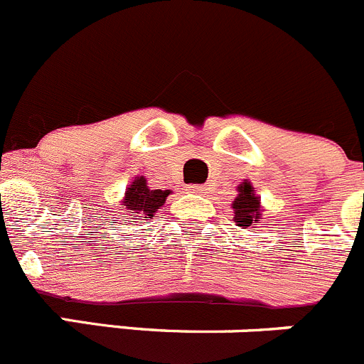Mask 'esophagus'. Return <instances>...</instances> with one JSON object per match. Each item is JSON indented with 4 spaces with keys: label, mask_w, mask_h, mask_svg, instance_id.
Here are the masks:
<instances>
[{
    "label": "esophagus",
    "mask_w": 364,
    "mask_h": 364,
    "mask_svg": "<svg viewBox=\"0 0 364 364\" xmlns=\"http://www.w3.org/2000/svg\"><path fill=\"white\" fill-rule=\"evenodd\" d=\"M186 190H188L190 193H205V186L203 185H188L186 186Z\"/></svg>",
    "instance_id": "obj_1"
}]
</instances>
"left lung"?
I'll return each instance as SVG.
<instances>
[{"mask_svg": "<svg viewBox=\"0 0 364 364\" xmlns=\"http://www.w3.org/2000/svg\"><path fill=\"white\" fill-rule=\"evenodd\" d=\"M233 210H235V223L240 228L246 230L253 226V223L260 219V199L255 196L253 186L250 183H242L239 186V196L233 201Z\"/></svg>", "mask_w": 364, "mask_h": 364, "instance_id": "obj_1", "label": "left lung"}]
</instances>
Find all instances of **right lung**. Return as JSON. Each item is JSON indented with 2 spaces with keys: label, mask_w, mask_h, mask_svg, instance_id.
Segmentation results:
<instances>
[{
  "label": "right lung",
  "mask_w": 364,
  "mask_h": 364,
  "mask_svg": "<svg viewBox=\"0 0 364 364\" xmlns=\"http://www.w3.org/2000/svg\"><path fill=\"white\" fill-rule=\"evenodd\" d=\"M168 193H171V190H151L147 186V179L141 176V178L134 179V183L125 192L124 205H122L125 208L124 215H131V219H136V217L152 219L154 213L163 206ZM131 223H134V220H131Z\"/></svg>",
  "instance_id": "add662e5"
}]
</instances>
